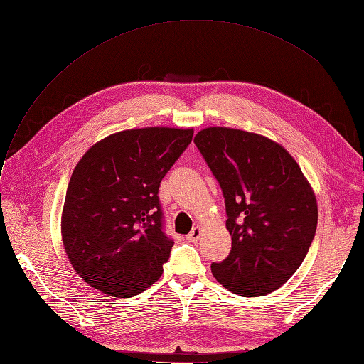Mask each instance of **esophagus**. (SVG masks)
<instances>
[{
    "mask_svg": "<svg viewBox=\"0 0 364 364\" xmlns=\"http://www.w3.org/2000/svg\"><path fill=\"white\" fill-rule=\"evenodd\" d=\"M200 233H202V230H200V228H194L190 233L186 235V240L190 242H196L198 237H200Z\"/></svg>",
    "mask_w": 364,
    "mask_h": 364,
    "instance_id": "34e87169",
    "label": "esophagus"
}]
</instances>
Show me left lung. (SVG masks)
I'll return each instance as SVG.
<instances>
[{"label": "left lung", "instance_id": "obj_1", "mask_svg": "<svg viewBox=\"0 0 364 364\" xmlns=\"http://www.w3.org/2000/svg\"><path fill=\"white\" fill-rule=\"evenodd\" d=\"M194 143L224 197L229 256L210 269L241 296H262L289 280L301 265L318 225V205L296 161L253 132L206 128Z\"/></svg>", "mask_w": 364, "mask_h": 364}]
</instances>
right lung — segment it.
Masks as SVG:
<instances>
[{
	"label": "right lung",
	"instance_id": "add662e5",
	"mask_svg": "<svg viewBox=\"0 0 364 364\" xmlns=\"http://www.w3.org/2000/svg\"><path fill=\"white\" fill-rule=\"evenodd\" d=\"M193 134L122 131L90 147L75 167L63 206V244L95 289L131 298L161 277L174 242L164 232L159 185Z\"/></svg>",
	"mask_w": 364,
	"mask_h": 364
}]
</instances>
